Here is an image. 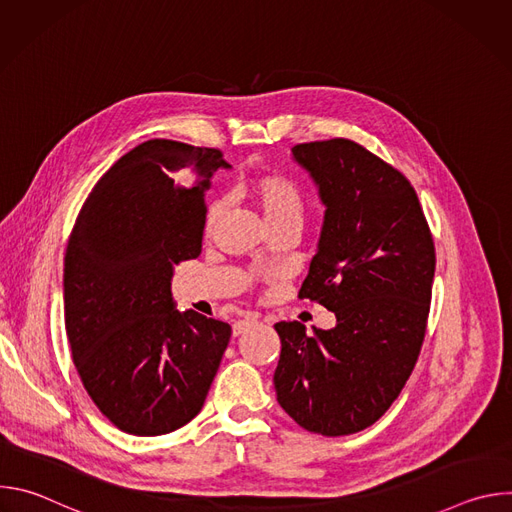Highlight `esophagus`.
Segmentation results:
<instances>
[{
	"instance_id": "34e87169",
	"label": "esophagus",
	"mask_w": 512,
	"mask_h": 512,
	"mask_svg": "<svg viewBox=\"0 0 512 512\" xmlns=\"http://www.w3.org/2000/svg\"><path fill=\"white\" fill-rule=\"evenodd\" d=\"M255 324H257V318H243V320H237V322L233 324V336H241V334L249 332Z\"/></svg>"
}]
</instances>
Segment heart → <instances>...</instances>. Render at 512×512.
<instances>
[{"label":"heart","mask_w":512,"mask_h":512,"mask_svg":"<svg viewBox=\"0 0 512 512\" xmlns=\"http://www.w3.org/2000/svg\"><path fill=\"white\" fill-rule=\"evenodd\" d=\"M249 198L259 206L267 227L277 223H304L306 204L298 186L281 174H263L249 182ZM227 210V200H216L210 204L204 221V233L212 235L216 225Z\"/></svg>","instance_id":"1"}]
</instances>
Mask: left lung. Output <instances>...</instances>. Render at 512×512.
<instances>
[{
	"instance_id": "obj_1",
	"label": "left lung",
	"mask_w": 512,
	"mask_h": 512,
	"mask_svg": "<svg viewBox=\"0 0 512 512\" xmlns=\"http://www.w3.org/2000/svg\"><path fill=\"white\" fill-rule=\"evenodd\" d=\"M324 204L318 251L300 298L334 312L306 334L277 322L273 375L283 411L308 431L348 435L373 425L405 387L425 336L433 239L409 180L350 139L291 148Z\"/></svg>"
}]
</instances>
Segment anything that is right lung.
Segmentation results:
<instances>
[{
	"instance_id": "obj_1",
	"label": "right lung",
	"mask_w": 512,
	"mask_h": 512,
	"mask_svg": "<svg viewBox=\"0 0 512 512\" xmlns=\"http://www.w3.org/2000/svg\"><path fill=\"white\" fill-rule=\"evenodd\" d=\"M231 168L212 148L150 139L95 184L64 255V324L79 377L99 411L131 435L194 419L231 326L178 312L174 267L196 259L204 194Z\"/></svg>"
}]
</instances>
